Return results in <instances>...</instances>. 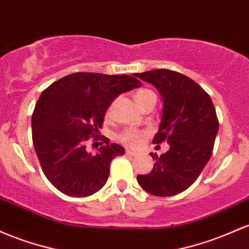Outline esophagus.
<instances>
[{
	"mask_svg": "<svg viewBox=\"0 0 249 249\" xmlns=\"http://www.w3.org/2000/svg\"><path fill=\"white\" fill-rule=\"evenodd\" d=\"M125 154L129 155V156H135L138 153H136L135 150H132V149H125Z\"/></svg>",
	"mask_w": 249,
	"mask_h": 249,
	"instance_id": "esophagus-1",
	"label": "esophagus"
}]
</instances>
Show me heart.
<instances>
[{
  "mask_svg": "<svg viewBox=\"0 0 249 249\" xmlns=\"http://www.w3.org/2000/svg\"><path fill=\"white\" fill-rule=\"evenodd\" d=\"M134 99H135L136 103H141L146 101V100L156 99V95L152 89L141 88L135 91V94H134ZM141 136H142L141 132H139V130L136 129H133V128H129V129H125L124 132L120 135V141H121L122 143L127 144V146L136 147L140 143Z\"/></svg>",
  "mask_w": 249,
  "mask_h": 249,
  "instance_id": "1",
  "label": "heart"
}]
</instances>
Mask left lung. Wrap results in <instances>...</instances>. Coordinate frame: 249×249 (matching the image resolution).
I'll return each instance as SVG.
<instances>
[{
	"label": "left lung",
	"instance_id": "1",
	"mask_svg": "<svg viewBox=\"0 0 249 249\" xmlns=\"http://www.w3.org/2000/svg\"><path fill=\"white\" fill-rule=\"evenodd\" d=\"M158 88L163 101L159 132L153 142L167 141L169 150L150 153L154 168L138 175V182L155 196H172L189 188L199 178L213 153L219 120L209 95L181 72L155 69L135 74Z\"/></svg>",
	"mask_w": 249,
	"mask_h": 249
}]
</instances>
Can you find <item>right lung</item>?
<instances>
[{
    "mask_svg": "<svg viewBox=\"0 0 249 249\" xmlns=\"http://www.w3.org/2000/svg\"><path fill=\"white\" fill-rule=\"evenodd\" d=\"M141 86L130 75L74 72L42 91L32 116L33 144L52 185L69 196L85 197L102 188L110 162L124 149L100 135L106 111L120 94ZM91 137L104 146L93 157Z\"/></svg>",
    "mask_w": 249,
    "mask_h": 249,
    "instance_id": "obj_1",
    "label": "right lung"
}]
</instances>
